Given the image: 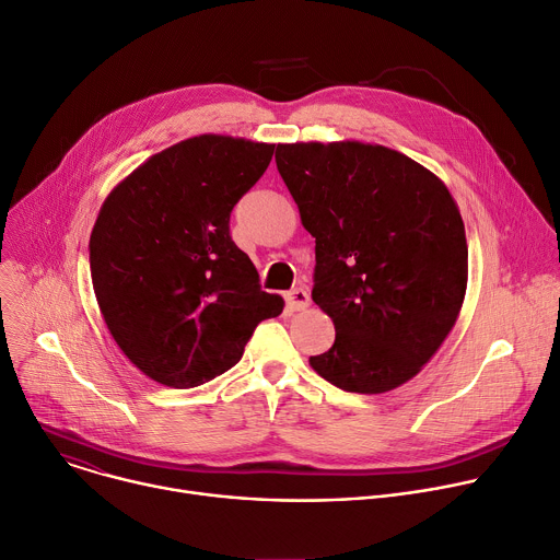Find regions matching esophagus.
I'll return each instance as SVG.
<instances>
[{
    "label": "esophagus",
    "mask_w": 560,
    "mask_h": 560,
    "mask_svg": "<svg viewBox=\"0 0 560 560\" xmlns=\"http://www.w3.org/2000/svg\"><path fill=\"white\" fill-rule=\"evenodd\" d=\"M284 300H287L289 312H302V308L308 306V291L302 287H295L284 295Z\"/></svg>",
    "instance_id": "obj_1"
}]
</instances>
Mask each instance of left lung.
<instances>
[{"mask_svg": "<svg viewBox=\"0 0 560 560\" xmlns=\"http://www.w3.org/2000/svg\"><path fill=\"white\" fill-rule=\"evenodd\" d=\"M276 164L316 237L314 302L334 347L308 358L342 392L413 378L452 331L467 289V240L447 186L378 144H278Z\"/></svg>", "mask_w": 560, "mask_h": 560, "instance_id": "left-lung-1", "label": "left lung"}]
</instances>
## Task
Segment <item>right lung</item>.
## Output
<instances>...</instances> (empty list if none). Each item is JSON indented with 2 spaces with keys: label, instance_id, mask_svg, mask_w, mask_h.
<instances>
[{
  "label": "right lung",
  "instance_id": "right-lung-1",
  "mask_svg": "<svg viewBox=\"0 0 560 560\" xmlns=\"http://www.w3.org/2000/svg\"><path fill=\"white\" fill-rule=\"evenodd\" d=\"M276 144L229 136L184 140L149 158L104 200L91 278L104 323L142 374L189 389L224 374L284 300L229 233L237 200Z\"/></svg>",
  "mask_w": 560,
  "mask_h": 560
}]
</instances>
